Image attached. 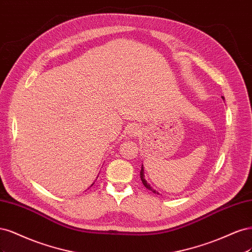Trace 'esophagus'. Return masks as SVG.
Returning a JSON list of instances; mask_svg holds the SVG:
<instances>
[{
    "label": "esophagus",
    "instance_id": "34e87169",
    "mask_svg": "<svg viewBox=\"0 0 252 252\" xmlns=\"http://www.w3.org/2000/svg\"><path fill=\"white\" fill-rule=\"evenodd\" d=\"M139 126H137L136 125H131L128 126L126 128V134L128 136H137L138 133H139Z\"/></svg>",
    "mask_w": 252,
    "mask_h": 252
}]
</instances>
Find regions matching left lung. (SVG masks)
<instances>
[{"instance_id": "8db88e82", "label": "left lung", "mask_w": 252, "mask_h": 252, "mask_svg": "<svg viewBox=\"0 0 252 252\" xmlns=\"http://www.w3.org/2000/svg\"><path fill=\"white\" fill-rule=\"evenodd\" d=\"M222 98L224 99V97H222ZM143 170H144V169H143V166H141V170H140V179H141V181H142L143 185H144L145 188H147L149 190H152L154 193H156L157 191H156L155 189H154L152 188V186H151V185L148 183V181H147V180L144 179V174H143ZM157 193H158V192H157Z\"/></svg>"}]
</instances>
